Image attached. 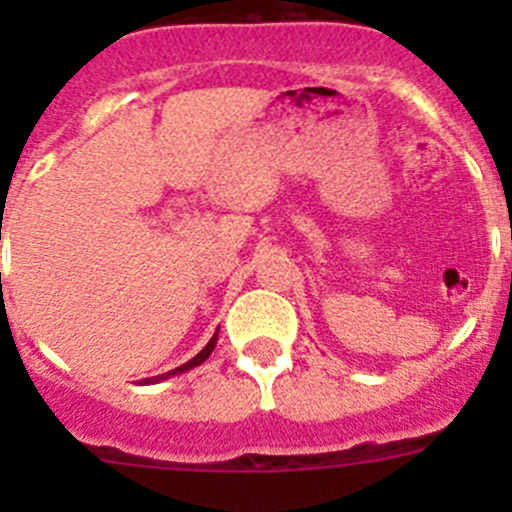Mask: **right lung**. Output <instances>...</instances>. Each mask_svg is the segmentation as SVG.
Here are the masks:
<instances>
[{
	"label": "right lung",
	"mask_w": 512,
	"mask_h": 512,
	"mask_svg": "<svg viewBox=\"0 0 512 512\" xmlns=\"http://www.w3.org/2000/svg\"><path fill=\"white\" fill-rule=\"evenodd\" d=\"M215 344H218V332H215V334H213V339H210V342L205 344V347H203V352H198V354H195L193 359H190V361H185V364H180V366H175V369L165 371V374H160V376H151V379H143L141 384H158V381H165V379H170V376H175V374H183V371H190V369H195V366H200V364H203L205 359H208L210 352H213V349H215Z\"/></svg>",
	"instance_id": "right-lung-1"
}]
</instances>
